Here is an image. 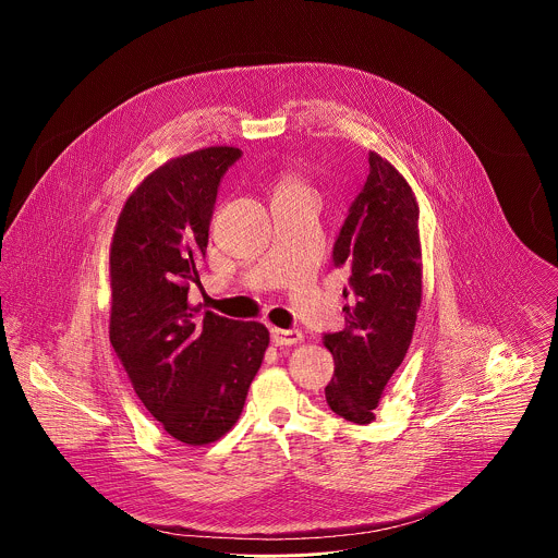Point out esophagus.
Instances as JSON below:
<instances>
[{"instance_id": "34e87169", "label": "esophagus", "mask_w": 558, "mask_h": 558, "mask_svg": "<svg viewBox=\"0 0 558 558\" xmlns=\"http://www.w3.org/2000/svg\"><path fill=\"white\" fill-rule=\"evenodd\" d=\"M303 339V332L296 328H272L270 330V341L275 345H294Z\"/></svg>"}]
</instances>
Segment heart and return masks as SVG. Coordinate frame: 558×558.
Segmentation results:
<instances>
[{"instance_id": "1", "label": "heart", "mask_w": 558, "mask_h": 558, "mask_svg": "<svg viewBox=\"0 0 558 558\" xmlns=\"http://www.w3.org/2000/svg\"><path fill=\"white\" fill-rule=\"evenodd\" d=\"M286 186H292V184H286ZM286 186H283V189H286Z\"/></svg>"}]
</instances>
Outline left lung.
Instances as JSON below:
<instances>
[{
  "label": "left lung",
  "instance_id": "1",
  "mask_svg": "<svg viewBox=\"0 0 558 558\" xmlns=\"http://www.w3.org/2000/svg\"><path fill=\"white\" fill-rule=\"evenodd\" d=\"M418 206L398 169L369 153V175L332 244V266L350 272L345 328L324 332L335 374L324 389L339 416L365 425L408 352L421 307Z\"/></svg>",
  "mask_w": 558,
  "mask_h": 558
}]
</instances>
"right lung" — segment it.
I'll return each mask as SVG.
<instances>
[{"instance_id": "add662e5", "label": "right lung", "mask_w": 558, "mask_h": 558, "mask_svg": "<svg viewBox=\"0 0 558 558\" xmlns=\"http://www.w3.org/2000/svg\"><path fill=\"white\" fill-rule=\"evenodd\" d=\"M239 148L169 160L124 204L111 242V345L148 412L191 447L239 421L268 348L257 322L199 314L189 305L226 171Z\"/></svg>"}]
</instances>
